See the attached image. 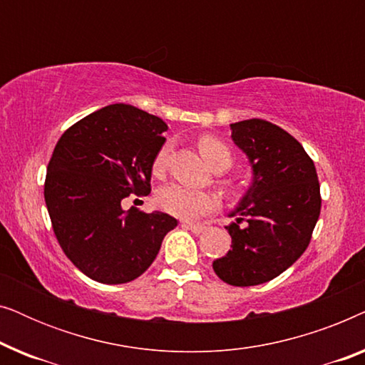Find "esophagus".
Instances as JSON below:
<instances>
[{
    "instance_id": "34e87169",
    "label": "esophagus",
    "mask_w": 365,
    "mask_h": 365,
    "mask_svg": "<svg viewBox=\"0 0 365 365\" xmlns=\"http://www.w3.org/2000/svg\"><path fill=\"white\" fill-rule=\"evenodd\" d=\"M182 226L192 231L194 234H202L206 231V226H201V224H192V222H182Z\"/></svg>"
}]
</instances>
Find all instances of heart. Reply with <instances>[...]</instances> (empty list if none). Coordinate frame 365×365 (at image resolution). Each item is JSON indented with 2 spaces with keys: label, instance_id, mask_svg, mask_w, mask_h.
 <instances>
[{
  "label": "heart",
  "instance_id": "b5f03b06",
  "mask_svg": "<svg viewBox=\"0 0 365 365\" xmlns=\"http://www.w3.org/2000/svg\"><path fill=\"white\" fill-rule=\"evenodd\" d=\"M199 151L212 169H227L232 164V153L221 139L214 136H202L197 141ZM173 144L166 141L158 149L153 161V171L156 174L164 173L168 159L171 156ZM156 201L163 211L181 219H196L204 214L212 212L217 207V196L209 191H199L182 184H169L158 192Z\"/></svg>",
  "mask_w": 365,
  "mask_h": 365
}]
</instances>
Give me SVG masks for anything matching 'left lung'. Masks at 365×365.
Here are the masks:
<instances>
[{
  "mask_svg": "<svg viewBox=\"0 0 365 365\" xmlns=\"http://www.w3.org/2000/svg\"><path fill=\"white\" fill-rule=\"evenodd\" d=\"M231 131L251 164L252 182L229 214L236 217L226 227L232 249L212 269L231 286H257L282 274L307 249L321 214V187L314 161L282 128L246 119L231 124Z\"/></svg>",
  "mask_w": 365,
  "mask_h": 365,
  "instance_id": "1",
  "label": "left lung"
}]
</instances>
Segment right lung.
<instances>
[{
  "mask_svg": "<svg viewBox=\"0 0 365 365\" xmlns=\"http://www.w3.org/2000/svg\"><path fill=\"white\" fill-rule=\"evenodd\" d=\"M168 124L131 104H109L73 124L49 159L44 201L69 261L93 281L124 284L156 259L178 221L123 209L151 192L153 161Z\"/></svg>",
  "mask_w": 365,
  "mask_h": 365,
  "instance_id": "add662e5",
  "label": "right lung"
}]
</instances>
